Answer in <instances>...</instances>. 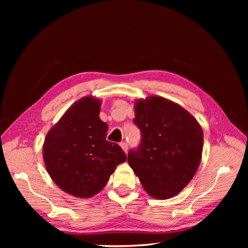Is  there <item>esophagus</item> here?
<instances>
[{
    "label": "esophagus",
    "instance_id": "34e87169",
    "mask_svg": "<svg viewBox=\"0 0 248 248\" xmlns=\"http://www.w3.org/2000/svg\"><path fill=\"white\" fill-rule=\"evenodd\" d=\"M120 146H121V148L123 149V151L125 153H127V151H128V145H127L125 141H123V142H121V144H120Z\"/></svg>",
    "mask_w": 248,
    "mask_h": 248
}]
</instances>
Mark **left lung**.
<instances>
[{
    "label": "left lung",
    "instance_id": "obj_1",
    "mask_svg": "<svg viewBox=\"0 0 248 248\" xmlns=\"http://www.w3.org/2000/svg\"><path fill=\"white\" fill-rule=\"evenodd\" d=\"M133 122L141 133L128 163L150 196L167 200L188 184L202 159V127L188 111L160 96L139 99Z\"/></svg>",
    "mask_w": 248,
    "mask_h": 248
}]
</instances>
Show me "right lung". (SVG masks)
Returning <instances> with one entry per match:
<instances>
[{
	"label": "right lung",
	"instance_id": "add662e5",
	"mask_svg": "<svg viewBox=\"0 0 248 248\" xmlns=\"http://www.w3.org/2000/svg\"><path fill=\"white\" fill-rule=\"evenodd\" d=\"M101 101L82 97L47 132L43 160L63 191L89 199L103 189L118 164L126 161L119 145L107 140L108 126L99 118Z\"/></svg>",
	"mask_w": 248,
	"mask_h": 248
}]
</instances>
